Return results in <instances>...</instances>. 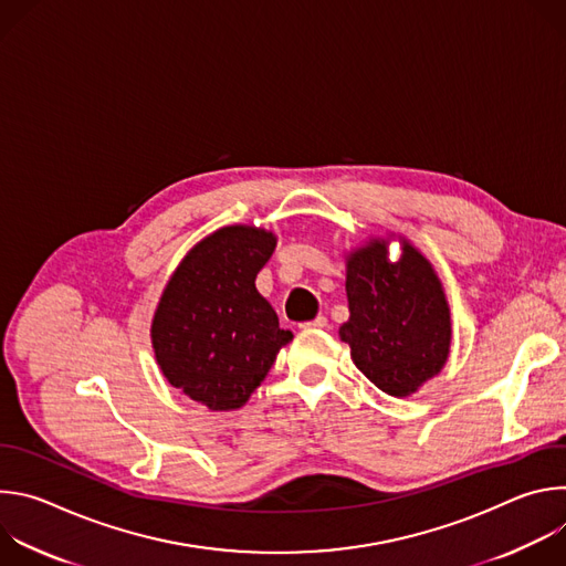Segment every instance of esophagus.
Instances as JSON below:
<instances>
[{
    "mask_svg": "<svg viewBox=\"0 0 566 566\" xmlns=\"http://www.w3.org/2000/svg\"><path fill=\"white\" fill-rule=\"evenodd\" d=\"M300 327L302 329H325L327 327V317L325 315H317V317H313L308 322H302Z\"/></svg>",
    "mask_w": 566,
    "mask_h": 566,
    "instance_id": "1",
    "label": "esophagus"
}]
</instances>
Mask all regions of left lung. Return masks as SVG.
<instances>
[{"label": "left lung", "mask_w": 566, "mask_h": 566, "mask_svg": "<svg viewBox=\"0 0 566 566\" xmlns=\"http://www.w3.org/2000/svg\"><path fill=\"white\" fill-rule=\"evenodd\" d=\"M349 319L340 327L356 367L385 394L410 396L450 352V308L430 262L402 244L396 262L380 241L347 262Z\"/></svg>", "instance_id": "8db88e82"}]
</instances>
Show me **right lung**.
I'll list each match as a JSON object with an SVG mask.
<instances>
[{"label":"right lung","instance_id":"right-lung-1","mask_svg":"<svg viewBox=\"0 0 566 566\" xmlns=\"http://www.w3.org/2000/svg\"><path fill=\"white\" fill-rule=\"evenodd\" d=\"M273 251L266 230L221 228L186 255L158 302L151 345L160 371L214 412L244 406L293 338L255 289Z\"/></svg>","mask_w":566,"mask_h":566}]
</instances>
